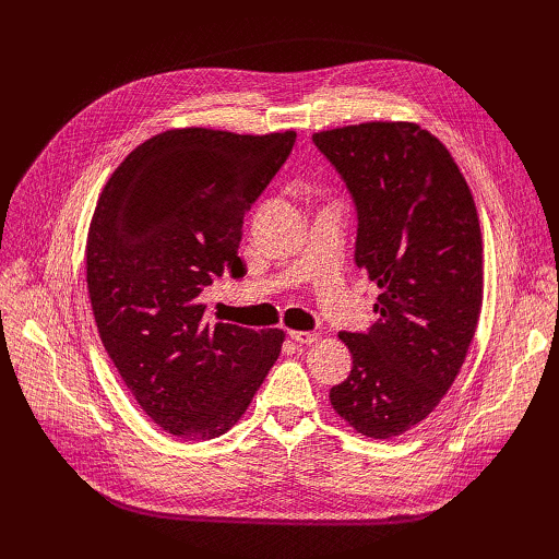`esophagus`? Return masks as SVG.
<instances>
[{"label":"esophagus","instance_id":"34e87169","mask_svg":"<svg viewBox=\"0 0 559 559\" xmlns=\"http://www.w3.org/2000/svg\"><path fill=\"white\" fill-rule=\"evenodd\" d=\"M289 340H295L297 344H314L319 340V333L310 331H289Z\"/></svg>","mask_w":559,"mask_h":559}]
</instances>
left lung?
I'll use <instances>...</instances> for the list:
<instances>
[{
	"instance_id": "left-lung-1",
	"label": "left lung",
	"mask_w": 559,
	"mask_h": 559,
	"mask_svg": "<svg viewBox=\"0 0 559 559\" xmlns=\"http://www.w3.org/2000/svg\"><path fill=\"white\" fill-rule=\"evenodd\" d=\"M358 213L356 264L380 287L376 324L340 333L354 367L335 413L373 439L424 421L466 358L483 306L476 203L447 146L413 122L312 135Z\"/></svg>"
}]
</instances>
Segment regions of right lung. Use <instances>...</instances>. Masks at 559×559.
I'll use <instances>...</instances> for the list:
<instances>
[{"mask_svg":"<svg viewBox=\"0 0 559 559\" xmlns=\"http://www.w3.org/2000/svg\"><path fill=\"white\" fill-rule=\"evenodd\" d=\"M297 133L174 129L112 171L87 230L99 337L140 407L186 442L235 426L276 362L283 331L205 321L213 276H245V215Z\"/></svg>","mask_w":559,"mask_h":559,"instance_id":"obj_1","label":"right lung"}]
</instances>
